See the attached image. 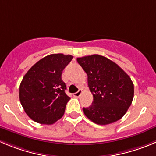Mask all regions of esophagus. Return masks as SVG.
<instances>
[{
	"label": "esophagus",
	"instance_id": "obj_1",
	"mask_svg": "<svg viewBox=\"0 0 156 156\" xmlns=\"http://www.w3.org/2000/svg\"><path fill=\"white\" fill-rule=\"evenodd\" d=\"M81 94H82V90H78L77 92L74 93V96H75V97H77V98H78V97H80V95H81Z\"/></svg>",
	"mask_w": 156,
	"mask_h": 156
}]
</instances>
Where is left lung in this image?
Wrapping results in <instances>:
<instances>
[{"mask_svg":"<svg viewBox=\"0 0 156 156\" xmlns=\"http://www.w3.org/2000/svg\"><path fill=\"white\" fill-rule=\"evenodd\" d=\"M88 75L93 94L91 106L83 108L85 116L98 125L111 124L122 119L134 97L130 77L116 63L99 55L77 58Z\"/></svg>","mask_w":156,"mask_h":156,"instance_id":"obj_1","label":"left lung"}]
</instances>
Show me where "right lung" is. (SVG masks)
Segmentation results:
<instances>
[{"mask_svg":"<svg viewBox=\"0 0 156 156\" xmlns=\"http://www.w3.org/2000/svg\"><path fill=\"white\" fill-rule=\"evenodd\" d=\"M71 55L52 54L34 64L23 78L19 98L26 114L33 121L54 124L65 113L70 100L62 74L72 60Z\"/></svg>","mask_w":156,"mask_h":156,"instance_id":"right-lung-1","label":"right lung"}]
</instances>
